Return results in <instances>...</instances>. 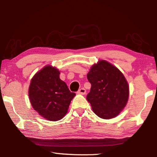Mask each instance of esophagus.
Here are the masks:
<instances>
[{"mask_svg":"<svg viewBox=\"0 0 157 157\" xmlns=\"http://www.w3.org/2000/svg\"><path fill=\"white\" fill-rule=\"evenodd\" d=\"M78 94H82V95H84L86 94V90H85L84 88H82L79 90L78 91Z\"/></svg>","mask_w":157,"mask_h":157,"instance_id":"34e87169","label":"esophagus"}]
</instances>
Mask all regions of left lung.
I'll return each mask as SVG.
<instances>
[{"mask_svg":"<svg viewBox=\"0 0 157 157\" xmlns=\"http://www.w3.org/2000/svg\"><path fill=\"white\" fill-rule=\"evenodd\" d=\"M91 84L86 100L96 115L111 119L120 113L129 98V85L119 69L105 60L94 64L87 74Z\"/></svg>","mask_w":157,"mask_h":157,"instance_id":"8db88e82","label":"left lung"}]
</instances>
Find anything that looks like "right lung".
Listing matches in <instances>:
<instances>
[{"instance_id": "obj_1", "label": "right lung", "mask_w": 157, "mask_h": 157, "mask_svg": "<svg viewBox=\"0 0 157 157\" xmlns=\"http://www.w3.org/2000/svg\"><path fill=\"white\" fill-rule=\"evenodd\" d=\"M60 72L51 66H46L31 79L29 98L34 109L50 121H59L66 114L75 93L59 78Z\"/></svg>"}]
</instances>
